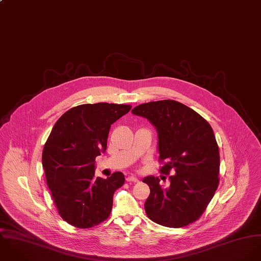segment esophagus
Listing matches in <instances>:
<instances>
[{
	"label": "esophagus",
	"mask_w": 261,
	"mask_h": 261,
	"mask_svg": "<svg viewBox=\"0 0 261 261\" xmlns=\"http://www.w3.org/2000/svg\"><path fill=\"white\" fill-rule=\"evenodd\" d=\"M126 180L127 181H133V182H138L139 181V179L136 177V176H134V175H130V176H127V178H126Z\"/></svg>",
	"instance_id": "esophagus-1"
}]
</instances>
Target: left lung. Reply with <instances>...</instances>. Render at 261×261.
Segmentation results:
<instances>
[{"label":"left lung","mask_w":261,"mask_h":261,"mask_svg":"<svg viewBox=\"0 0 261 261\" xmlns=\"http://www.w3.org/2000/svg\"><path fill=\"white\" fill-rule=\"evenodd\" d=\"M148 119L158 133L159 171L169 175V187L147 176L150 189L147 217L169 228L186 227L205 212L219 185L220 153L211 125L200 114L173 100L139 105L132 110Z\"/></svg>","instance_id":"1"}]
</instances>
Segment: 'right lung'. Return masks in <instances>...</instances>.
Masks as SVG:
<instances>
[{
  "label": "right lung",
  "instance_id": "1",
  "mask_svg": "<svg viewBox=\"0 0 261 261\" xmlns=\"http://www.w3.org/2000/svg\"><path fill=\"white\" fill-rule=\"evenodd\" d=\"M130 105H80L54 124L44 144L42 165L46 184L60 217L80 229L108 219L116 190L125 182L122 172L95 176L96 157L107 149L111 125L127 114Z\"/></svg>",
  "mask_w": 261,
  "mask_h": 261
}]
</instances>
